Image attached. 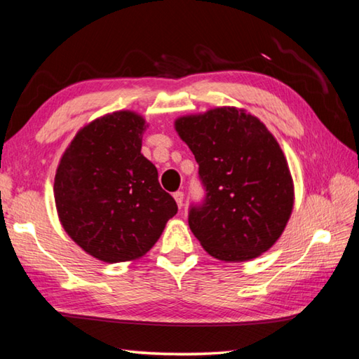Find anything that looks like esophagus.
<instances>
[{"mask_svg": "<svg viewBox=\"0 0 359 359\" xmlns=\"http://www.w3.org/2000/svg\"><path fill=\"white\" fill-rule=\"evenodd\" d=\"M174 199H175V202H177L179 208L184 207V193H182V191H175V193H174Z\"/></svg>", "mask_w": 359, "mask_h": 359, "instance_id": "34e87169", "label": "esophagus"}]
</instances>
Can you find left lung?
<instances>
[{"label": "left lung", "mask_w": 359, "mask_h": 359, "mask_svg": "<svg viewBox=\"0 0 359 359\" xmlns=\"http://www.w3.org/2000/svg\"><path fill=\"white\" fill-rule=\"evenodd\" d=\"M175 130L191 149L205 190L188 212L202 248L226 262L270 250L293 207L292 175L275 136L257 117L231 107L180 117Z\"/></svg>", "instance_id": "1"}]
</instances>
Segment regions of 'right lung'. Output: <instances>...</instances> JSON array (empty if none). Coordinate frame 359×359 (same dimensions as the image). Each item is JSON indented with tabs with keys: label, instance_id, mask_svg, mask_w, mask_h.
Instances as JSON below:
<instances>
[{
	"label": "right lung",
	"instance_id": "add662e5",
	"mask_svg": "<svg viewBox=\"0 0 359 359\" xmlns=\"http://www.w3.org/2000/svg\"><path fill=\"white\" fill-rule=\"evenodd\" d=\"M146 121L116 111L88 123L64 152L55 201L64 231L103 262H126L151 250L177 213L158 172L141 154Z\"/></svg>",
	"mask_w": 359,
	"mask_h": 359
}]
</instances>
